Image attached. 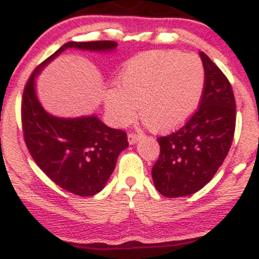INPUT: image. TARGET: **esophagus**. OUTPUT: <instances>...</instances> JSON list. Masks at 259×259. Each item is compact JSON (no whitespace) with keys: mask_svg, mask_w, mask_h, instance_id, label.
<instances>
[{"mask_svg":"<svg viewBox=\"0 0 259 259\" xmlns=\"http://www.w3.org/2000/svg\"><path fill=\"white\" fill-rule=\"evenodd\" d=\"M140 138H141V135H139V134L130 133L129 135H127V141H129L130 145H134V143H136L139 141Z\"/></svg>","mask_w":259,"mask_h":259,"instance_id":"obj_1","label":"esophagus"}]
</instances>
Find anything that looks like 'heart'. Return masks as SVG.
<instances>
[{
  "label": "heart",
  "instance_id": "heart-1",
  "mask_svg": "<svg viewBox=\"0 0 259 259\" xmlns=\"http://www.w3.org/2000/svg\"><path fill=\"white\" fill-rule=\"evenodd\" d=\"M205 71L200 59L177 51H155L136 58L121 71L118 89L105 95L111 120L129 124L136 106L153 132L175 129L188 119L200 101Z\"/></svg>",
  "mask_w": 259,
  "mask_h": 259
}]
</instances>
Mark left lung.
Wrapping results in <instances>:
<instances>
[{"label":"left lung","instance_id":"obj_1","mask_svg":"<svg viewBox=\"0 0 259 259\" xmlns=\"http://www.w3.org/2000/svg\"><path fill=\"white\" fill-rule=\"evenodd\" d=\"M204 90L197 112L175 133L158 138L160 154L152 169L157 191L167 198L200 191L228 154L235 132L236 107L224 73L200 52Z\"/></svg>","mask_w":259,"mask_h":259}]
</instances>
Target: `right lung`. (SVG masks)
<instances>
[{
	"mask_svg": "<svg viewBox=\"0 0 259 259\" xmlns=\"http://www.w3.org/2000/svg\"><path fill=\"white\" fill-rule=\"evenodd\" d=\"M67 48L111 52L114 40L67 42L35 68L21 100L24 140L40 170L65 191L92 197L104 188L127 143L126 133L105 125L96 116L59 118L49 114L36 95L35 77Z\"/></svg>",
	"mask_w": 259,
	"mask_h": 259,
	"instance_id": "right-lung-1",
	"label": "right lung"
}]
</instances>
